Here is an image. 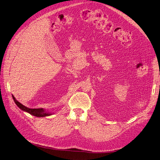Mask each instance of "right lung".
<instances>
[{"label":"right lung","instance_id":"1","mask_svg":"<svg viewBox=\"0 0 160 160\" xmlns=\"http://www.w3.org/2000/svg\"><path fill=\"white\" fill-rule=\"evenodd\" d=\"M12 96V99H13L15 103H16V105L18 106L21 110H22L25 112H27L30 114L37 116V117H45V116L52 115V113H50V112H46L44 109H43V108H33V109L29 108L23 106L22 103H21L20 102L17 101L13 96Z\"/></svg>","mask_w":160,"mask_h":160}]
</instances>
